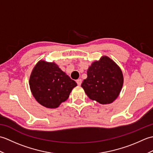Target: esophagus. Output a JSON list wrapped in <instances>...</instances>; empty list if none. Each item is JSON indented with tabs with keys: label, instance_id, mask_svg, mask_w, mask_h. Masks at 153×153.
Segmentation results:
<instances>
[{
	"label": "esophagus",
	"instance_id": "obj_1",
	"mask_svg": "<svg viewBox=\"0 0 153 153\" xmlns=\"http://www.w3.org/2000/svg\"><path fill=\"white\" fill-rule=\"evenodd\" d=\"M76 82L77 83V85H81V84H82V80L81 79H78L77 80H76Z\"/></svg>",
	"mask_w": 153,
	"mask_h": 153
}]
</instances>
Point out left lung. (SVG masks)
Listing matches in <instances>:
<instances>
[{
    "label": "left lung",
    "instance_id": "left-lung-1",
    "mask_svg": "<svg viewBox=\"0 0 153 153\" xmlns=\"http://www.w3.org/2000/svg\"><path fill=\"white\" fill-rule=\"evenodd\" d=\"M87 77L82 83L90 99L102 105L110 104L121 91L123 76L122 70L114 61L106 56L91 64L87 71Z\"/></svg>",
    "mask_w": 153,
    "mask_h": 153
}]
</instances>
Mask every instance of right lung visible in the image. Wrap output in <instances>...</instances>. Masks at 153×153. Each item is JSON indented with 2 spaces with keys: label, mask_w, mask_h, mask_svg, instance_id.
Instances as JSON below:
<instances>
[{
  "label": "right lung",
  "mask_w": 153,
  "mask_h": 153,
  "mask_svg": "<svg viewBox=\"0 0 153 153\" xmlns=\"http://www.w3.org/2000/svg\"><path fill=\"white\" fill-rule=\"evenodd\" d=\"M30 87L37 101L46 108H56L68 99L77 83L55 62L41 60L30 75Z\"/></svg>",
  "instance_id": "add662e5"
}]
</instances>
